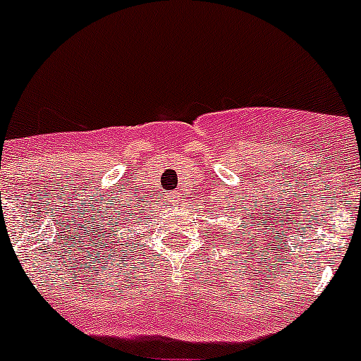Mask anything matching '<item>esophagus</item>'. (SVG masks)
<instances>
[{
	"label": "esophagus",
	"instance_id": "1",
	"mask_svg": "<svg viewBox=\"0 0 361 361\" xmlns=\"http://www.w3.org/2000/svg\"><path fill=\"white\" fill-rule=\"evenodd\" d=\"M170 199H171V202H173V204L180 202V195H178V193H171Z\"/></svg>",
	"mask_w": 361,
	"mask_h": 361
}]
</instances>
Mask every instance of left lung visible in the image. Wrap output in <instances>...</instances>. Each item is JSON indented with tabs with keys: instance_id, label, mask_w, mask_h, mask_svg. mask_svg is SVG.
I'll return each mask as SVG.
<instances>
[{
	"instance_id": "left-lung-1",
	"label": "left lung",
	"mask_w": 361,
	"mask_h": 361,
	"mask_svg": "<svg viewBox=\"0 0 361 361\" xmlns=\"http://www.w3.org/2000/svg\"><path fill=\"white\" fill-rule=\"evenodd\" d=\"M228 235H231V233H228Z\"/></svg>"
}]
</instances>
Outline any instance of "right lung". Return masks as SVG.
I'll return each mask as SVG.
<instances>
[{
	"instance_id": "right-lung-1",
	"label": "right lung",
	"mask_w": 361,
	"mask_h": 361,
	"mask_svg": "<svg viewBox=\"0 0 361 361\" xmlns=\"http://www.w3.org/2000/svg\"><path fill=\"white\" fill-rule=\"evenodd\" d=\"M114 220H110L106 226L103 224V231L99 233L101 235V245H103V251H106L108 255H114L116 257L117 253H123V251L128 250V245L132 244L133 240V229L142 226L141 216H135V213H126V215L111 216ZM130 228V231L126 235L123 231Z\"/></svg>"
}]
</instances>
